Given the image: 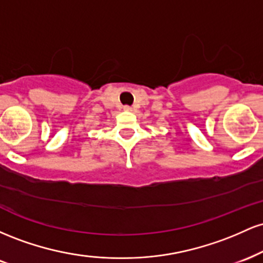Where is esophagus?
Wrapping results in <instances>:
<instances>
[{"label": "esophagus", "instance_id": "esophagus-1", "mask_svg": "<svg viewBox=\"0 0 263 263\" xmlns=\"http://www.w3.org/2000/svg\"><path fill=\"white\" fill-rule=\"evenodd\" d=\"M123 110H125V111H131L132 107L128 106V105H125V106H123Z\"/></svg>", "mask_w": 263, "mask_h": 263}]
</instances>
